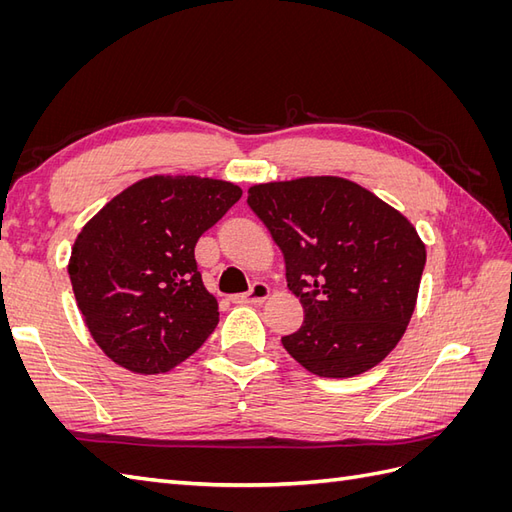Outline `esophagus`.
Returning a JSON list of instances; mask_svg holds the SVG:
<instances>
[{
    "mask_svg": "<svg viewBox=\"0 0 512 512\" xmlns=\"http://www.w3.org/2000/svg\"><path fill=\"white\" fill-rule=\"evenodd\" d=\"M269 292H271V290H269L267 284L256 282V284L250 288V292L235 294V297H232V303H254V305H258V303L269 299Z\"/></svg>",
    "mask_w": 512,
    "mask_h": 512,
    "instance_id": "1",
    "label": "esophagus"
}]
</instances>
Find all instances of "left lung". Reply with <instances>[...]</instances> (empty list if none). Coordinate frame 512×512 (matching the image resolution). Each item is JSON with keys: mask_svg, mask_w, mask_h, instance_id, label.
<instances>
[{"mask_svg": "<svg viewBox=\"0 0 512 512\" xmlns=\"http://www.w3.org/2000/svg\"><path fill=\"white\" fill-rule=\"evenodd\" d=\"M247 205L282 250L288 288L303 305L301 329L282 337L292 359L322 378L378 365L416 305L427 256L414 226L339 177L254 185Z\"/></svg>", "mask_w": 512, "mask_h": 512, "instance_id": "8db88e82", "label": "left lung"}]
</instances>
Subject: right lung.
Returning a JSON list of instances; mask_svg holds the SVG:
<instances>
[{
  "instance_id": "add662e5",
  "label": "right lung",
  "mask_w": 512,
  "mask_h": 512,
  "mask_svg": "<svg viewBox=\"0 0 512 512\" xmlns=\"http://www.w3.org/2000/svg\"><path fill=\"white\" fill-rule=\"evenodd\" d=\"M239 198L235 183L160 175L130 185L85 224L68 273L108 359L134 374H164L207 342L220 312L194 247Z\"/></svg>"
}]
</instances>
